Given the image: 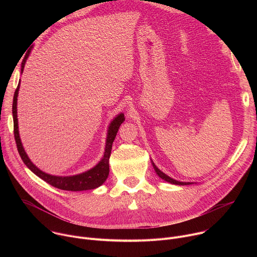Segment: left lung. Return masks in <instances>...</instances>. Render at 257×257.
Wrapping results in <instances>:
<instances>
[{
	"instance_id": "8db88e82",
	"label": "left lung",
	"mask_w": 257,
	"mask_h": 257,
	"mask_svg": "<svg viewBox=\"0 0 257 257\" xmlns=\"http://www.w3.org/2000/svg\"><path fill=\"white\" fill-rule=\"evenodd\" d=\"M152 164H153V167H154L156 173L159 175V177L162 178L163 180H165V181L171 183V184H175V185H190V184H192L191 182H180V181H177V180H175V179L169 177L168 175H166L165 173H163V172L155 165V163H154L153 161H152Z\"/></svg>"
}]
</instances>
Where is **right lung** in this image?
Masks as SVG:
<instances>
[{
  "label": "right lung",
  "mask_w": 257,
  "mask_h": 257,
  "mask_svg": "<svg viewBox=\"0 0 257 257\" xmlns=\"http://www.w3.org/2000/svg\"><path fill=\"white\" fill-rule=\"evenodd\" d=\"M28 52L25 55L24 60L21 63V72H23L24 65L26 62V59L29 56ZM20 87V82L18 83V86L15 90L14 97H13V105H12V114H13V121H14V137L17 145V150L18 153L23 161V163L26 165V167L33 172L36 176L49 183L50 185L61 189V190H67V191H83V190H91L99 187L102 185L104 181L106 180L109 172V166H108V160L109 156H111V151H112V145L115 140V137L117 135V132L121 126V124L125 121L124 114L121 113L119 114L108 126L107 129V134H106V140H105V149H104V154L102 159L99 161V163L94 166L92 169L78 174L74 176H67V177H62V176H53L50 174H47L43 171H41L38 167L32 164V162L29 160L28 156L26 155L22 142L19 136V130H18V119H17V96H18V91Z\"/></svg>",
  "instance_id": "right-lung-1"
}]
</instances>
